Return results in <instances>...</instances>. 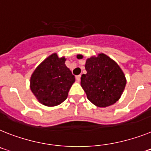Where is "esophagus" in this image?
I'll return each instance as SVG.
<instances>
[{"label":"esophagus","mask_w":151,"mask_h":151,"mask_svg":"<svg viewBox=\"0 0 151 151\" xmlns=\"http://www.w3.org/2000/svg\"><path fill=\"white\" fill-rule=\"evenodd\" d=\"M76 80L78 81V82H79V81H80V78H81V76H80V75H78V76H77L76 77Z\"/></svg>","instance_id":"obj_1"}]
</instances>
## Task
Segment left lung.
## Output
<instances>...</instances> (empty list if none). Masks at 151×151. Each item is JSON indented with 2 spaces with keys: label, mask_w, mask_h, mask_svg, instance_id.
<instances>
[{
  "label": "left lung",
  "mask_w": 151,
  "mask_h": 151,
  "mask_svg": "<svg viewBox=\"0 0 151 151\" xmlns=\"http://www.w3.org/2000/svg\"><path fill=\"white\" fill-rule=\"evenodd\" d=\"M82 59V55H77ZM86 74L81 77V86L88 99L100 108L110 106L121 98L126 86L125 76L119 65L104 53L86 60Z\"/></svg>",
  "instance_id": "8db88e82"
}]
</instances>
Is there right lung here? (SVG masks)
<instances>
[{"instance_id":"obj_1","label":"right lung","mask_w":151,"mask_h":151,"mask_svg":"<svg viewBox=\"0 0 151 151\" xmlns=\"http://www.w3.org/2000/svg\"><path fill=\"white\" fill-rule=\"evenodd\" d=\"M65 57L53 53L36 68L30 78V89L40 102L48 107L65 101L75 76L65 64Z\"/></svg>"}]
</instances>
